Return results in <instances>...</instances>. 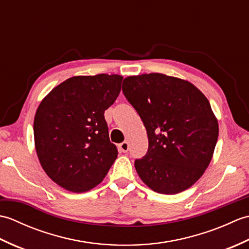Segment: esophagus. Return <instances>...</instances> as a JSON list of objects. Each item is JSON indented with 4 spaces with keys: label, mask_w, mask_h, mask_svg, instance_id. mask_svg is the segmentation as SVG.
I'll return each instance as SVG.
<instances>
[{
    "label": "esophagus",
    "mask_w": 249,
    "mask_h": 249,
    "mask_svg": "<svg viewBox=\"0 0 249 249\" xmlns=\"http://www.w3.org/2000/svg\"><path fill=\"white\" fill-rule=\"evenodd\" d=\"M119 150H120L121 152H123V153H126V152H127V151L129 150L128 142H126V141L122 142L121 144H119Z\"/></svg>",
    "instance_id": "1"
}]
</instances>
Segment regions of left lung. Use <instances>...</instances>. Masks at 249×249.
Instances as JSON below:
<instances>
[{
    "instance_id": "1",
    "label": "left lung",
    "mask_w": 249,
    "mask_h": 249,
    "mask_svg": "<svg viewBox=\"0 0 249 249\" xmlns=\"http://www.w3.org/2000/svg\"><path fill=\"white\" fill-rule=\"evenodd\" d=\"M122 89L146 129L149 150L135 161L146 186L163 195L183 192L202 177L218 139V121L193 83L152 72L124 79Z\"/></svg>"
}]
</instances>
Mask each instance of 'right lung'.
I'll return each instance as SVG.
<instances>
[{
	"label": "right lung",
	"instance_id": "add662e5",
	"mask_svg": "<svg viewBox=\"0 0 249 249\" xmlns=\"http://www.w3.org/2000/svg\"><path fill=\"white\" fill-rule=\"evenodd\" d=\"M122 80L107 73L68 78L36 110L37 157L47 176L68 192L97 186L118 157L104 113L119 96Z\"/></svg>",
	"mask_w": 249,
	"mask_h": 249
}]
</instances>
